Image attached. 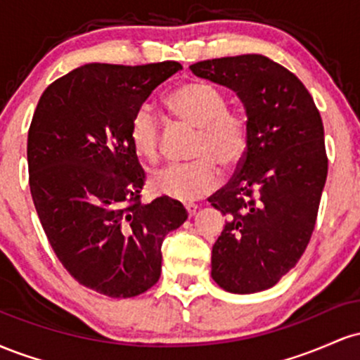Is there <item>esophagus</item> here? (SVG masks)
<instances>
[{
  "instance_id": "esophagus-1",
  "label": "esophagus",
  "mask_w": 360,
  "mask_h": 360,
  "mask_svg": "<svg viewBox=\"0 0 360 360\" xmlns=\"http://www.w3.org/2000/svg\"><path fill=\"white\" fill-rule=\"evenodd\" d=\"M184 206H186V212H188L189 217H194V214H196V212H198V205H194V203H186Z\"/></svg>"
}]
</instances>
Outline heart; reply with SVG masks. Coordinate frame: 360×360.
<instances>
[{"label":"heart","instance_id":"obj_1","mask_svg":"<svg viewBox=\"0 0 360 360\" xmlns=\"http://www.w3.org/2000/svg\"><path fill=\"white\" fill-rule=\"evenodd\" d=\"M167 108L177 118L198 128L189 164H171L150 176L155 193L177 201H191L217 186V166H237L249 146L247 118L229 110L225 94L208 82H188L169 93ZM130 142L140 157L159 159L160 122L152 106L142 105L130 122Z\"/></svg>","mask_w":360,"mask_h":360}]
</instances>
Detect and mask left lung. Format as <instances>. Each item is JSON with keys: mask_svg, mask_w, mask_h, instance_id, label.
<instances>
[{"mask_svg": "<svg viewBox=\"0 0 360 360\" xmlns=\"http://www.w3.org/2000/svg\"><path fill=\"white\" fill-rule=\"evenodd\" d=\"M189 69L237 93L249 125L237 172L208 198L229 214L212 250V278L237 295L264 291L296 266L315 229L328 172L321 117L303 82L266 56Z\"/></svg>", "mask_w": 360, "mask_h": 360, "instance_id": "1", "label": "left lung"}]
</instances>
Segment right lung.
<instances>
[{
  "label": "right lung",
  "instance_id": "obj_1",
  "mask_svg": "<svg viewBox=\"0 0 360 360\" xmlns=\"http://www.w3.org/2000/svg\"><path fill=\"white\" fill-rule=\"evenodd\" d=\"M179 62L86 64L53 81L28 130L30 193L62 266L82 286L134 298L160 278L164 238L188 212L167 196L140 203L146 172L130 122Z\"/></svg>",
  "mask_w": 360,
  "mask_h": 360
}]
</instances>
